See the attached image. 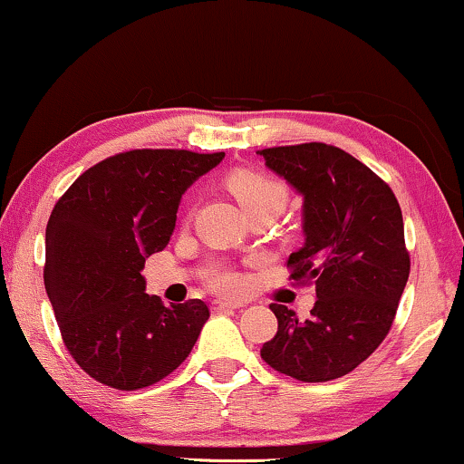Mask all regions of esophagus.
<instances>
[{"instance_id":"obj_1","label":"esophagus","mask_w":464,"mask_h":464,"mask_svg":"<svg viewBox=\"0 0 464 464\" xmlns=\"http://www.w3.org/2000/svg\"><path fill=\"white\" fill-rule=\"evenodd\" d=\"M244 303H231V300H214L212 309L214 311H235V309H241Z\"/></svg>"}]
</instances>
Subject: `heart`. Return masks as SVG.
<instances>
[{
  "label": "heart",
  "instance_id": "1",
  "mask_svg": "<svg viewBox=\"0 0 464 464\" xmlns=\"http://www.w3.org/2000/svg\"><path fill=\"white\" fill-rule=\"evenodd\" d=\"M227 187H229L233 198L239 201L246 217L258 210H273L279 214L284 210L285 201H288V187H285L282 180L271 174L254 172V169H239V172H233L229 179H227ZM206 282L210 284L212 288L223 292H233L241 285L237 273H233L229 269H220V266L206 273Z\"/></svg>",
  "mask_w": 464,
  "mask_h": 464
}]
</instances>
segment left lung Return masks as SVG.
<instances>
[{"label": "left lung", "instance_id": "1", "mask_svg": "<svg viewBox=\"0 0 464 464\" xmlns=\"http://www.w3.org/2000/svg\"><path fill=\"white\" fill-rule=\"evenodd\" d=\"M303 198L304 244L290 254L292 279L315 284L311 317L273 303L277 334L260 357L303 382L355 370L389 334L410 276L401 208L387 182L324 142L258 151Z\"/></svg>", "mask_w": 464, "mask_h": 464}]
</instances>
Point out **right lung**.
Here are the masks:
<instances>
[{"label":"right lung","instance_id":"1","mask_svg":"<svg viewBox=\"0 0 464 464\" xmlns=\"http://www.w3.org/2000/svg\"><path fill=\"white\" fill-rule=\"evenodd\" d=\"M225 153L136 149L86 169L45 227L44 284L64 347L107 387L134 391L191 353L210 317L204 300L145 292V260L168 246L180 199Z\"/></svg>","mask_w":464,"mask_h":464}]
</instances>
